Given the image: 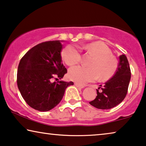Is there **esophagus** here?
<instances>
[{
    "instance_id": "obj_1",
    "label": "esophagus",
    "mask_w": 146,
    "mask_h": 146,
    "mask_svg": "<svg viewBox=\"0 0 146 146\" xmlns=\"http://www.w3.org/2000/svg\"><path fill=\"white\" fill-rule=\"evenodd\" d=\"M75 85L76 87H78V88H81V89H83V88L84 87V86L80 85H79V84L77 83H75Z\"/></svg>"
}]
</instances>
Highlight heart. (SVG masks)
<instances>
[{"mask_svg":"<svg viewBox=\"0 0 146 146\" xmlns=\"http://www.w3.org/2000/svg\"><path fill=\"white\" fill-rule=\"evenodd\" d=\"M86 52L94 54V59L89 63V67L76 66L69 69V76L80 85H84L89 82L106 80L111 78L116 73L118 61L111 55V52L106 44L101 42H94L83 47ZM62 57L69 66L79 63L81 60L79 50L72 45H68L62 51Z\"/></svg>","mask_w":146,"mask_h":146,"instance_id":"heart-1","label":"heart"}]
</instances>
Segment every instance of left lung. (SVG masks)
I'll return each mask as SVG.
<instances>
[{"mask_svg": "<svg viewBox=\"0 0 146 146\" xmlns=\"http://www.w3.org/2000/svg\"><path fill=\"white\" fill-rule=\"evenodd\" d=\"M130 78L128 59L125 55H121L114 76L103 86L99 85L96 89L97 96L89 104L98 109H110L117 106L126 97Z\"/></svg>", "mask_w": 146, "mask_h": 146, "instance_id": "left-lung-1", "label": "left lung"}]
</instances>
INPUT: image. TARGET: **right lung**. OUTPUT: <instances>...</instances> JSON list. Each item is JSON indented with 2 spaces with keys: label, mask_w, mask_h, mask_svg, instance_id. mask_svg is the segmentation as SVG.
Returning a JSON list of instances; mask_svg holds the SVG:
<instances>
[{
  "label": "right lung",
  "mask_w": 146,
  "mask_h": 146,
  "mask_svg": "<svg viewBox=\"0 0 146 146\" xmlns=\"http://www.w3.org/2000/svg\"><path fill=\"white\" fill-rule=\"evenodd\" d=\"M60 41L36 45L24 55L18 67L17 85L30 107L49 111L61 102L66 88L73 83L53 81L61 79L67 71L62 63Z\"/></svg>",
  "instance_id": "obj_1"
}]
</instances>
